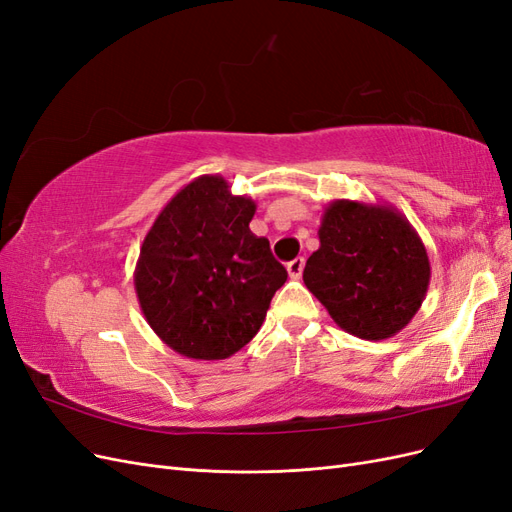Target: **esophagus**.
Listing matches in <instances>:
<instances>
[{
	"instance_id": "obj_1",
	"label": "esophagus",
	"mask_w": 512,
	"mask_h": 512,
	"mask_svg": "<svg viewBox=\"0 0 512 512\" xmlns=\"http://www.w3.org/2000/svg\"><path fill=\"white\" fill-rule=\"evenodd\" d=\"M303 269H305V258H294L292 262H288V275L292 280H301Z\"/></svg>"
}]
</instances>
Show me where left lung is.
Segmentation results:
<instances>
[{
	"label": "left lung",
	"instance_id": "left-lung-1",
	"mask_svg": "<svg viewBox=\"0 0 512 512\" xmlns=\"http://www.w3.org/2000/svg\"><path fill=\"white\" fill-rule=\"evenodd\" d=\"M318 239L303 282L337 327L371 342L406 329L431 277L425 245L406 215L384 203L333 200Z\"/></svg>",
	"mask_w": 512,
	"mask_h": 512
}]
</instances>
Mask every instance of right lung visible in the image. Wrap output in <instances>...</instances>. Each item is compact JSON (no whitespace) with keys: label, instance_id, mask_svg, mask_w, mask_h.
<instances>
[{"label":"right lung","instance_id":"right-lung-1","mask_svg":"<svg viewBox=\"0 0 512 512\" xmlns=\"http://www.w3.org/2000/svg\"><path fill=\"white\" fill-rule=\"evenodd\" d=\"M256 203L220 175L181 188L149 228L134 288L149 327L175 352L220 361L258 333L286 269L250 222Z\"/></svg>","mask_w":512,"mask_h":512}]
</instances>
